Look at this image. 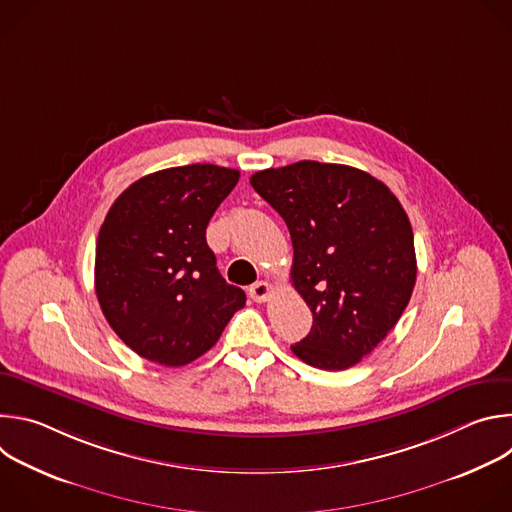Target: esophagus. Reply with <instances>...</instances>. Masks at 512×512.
Masks as SVG:
<instances>
[{"label": "esophagus", "instance_id": "1", "mask_svg": "<svg viewBox=\"0 0 512 512\" xmlns=\"http://www.w3.org/2000/svg\"><path fill=\"white\" fill-rule=\"evenodd\" d=\"M271 291H273L271 283H267V281H257L255 285H251L249 296H251V300H255V302H267L269 296H271Z\"/></svg>", "mask_w": 512, "mask_h": 512}]
</instances>
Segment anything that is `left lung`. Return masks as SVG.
I'll return each mask as SVG.
<instances>
[{"instance_id":"1","label":"left lung","mask_w":512,"mask_h":512,"mask_svg":"<svg viewBox=\"0 0 512 512\" xmlns=\"http://www.w3.org/2000/svg\"><path fill=\"white\" fill-rule=\"evenodd\" d=\"M251 186L289 229L291 281L314 316L291 350L316 369L354 367L411 300L417 261L407 212L381 180L342 164L269 168Z\"/></svg>"}]
</instances>
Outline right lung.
<instances>
[{"label":"right lung","instance_id":"add662e5","mask_svg":"<svg viewBox=\"0 0 512 512\" xmlns=\"http://www.w3.org/2000/svg\"><path fill=\"white\" fill-rule=\"evenodd\" d=\"M239 170L192 164L148 174L109 208L95 289L115 334L139 356L184 367L210 350L247 302L206 245V227Z\"/></svg>","mask_w":512,"mask_h":512}]
</instances>
